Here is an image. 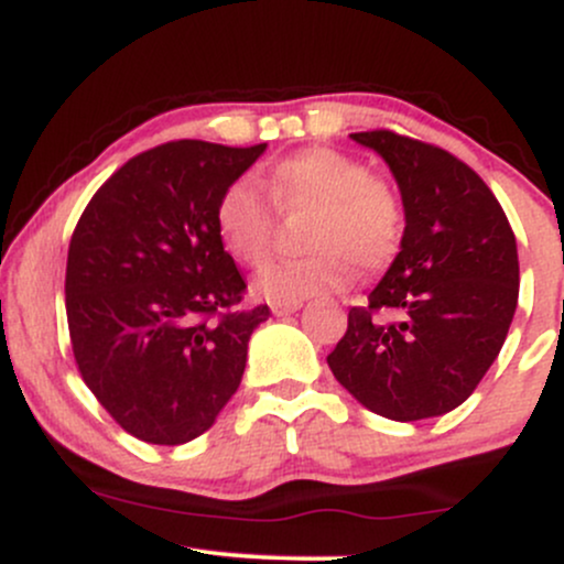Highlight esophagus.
Returning a JSON list of instances; mask_svg holds the SVG:
<instances>
[{
	"label": "esophagus",
	"mask_w": 564,
	"mask_h": 564,
	"mask_svg": "<svg viewBox=\"0 0 564 564\" xmlns=\"http://www.w3.org/2000/svg\"><path fill=\"white\" fill-rule=\"evenodd\" d=\"M300 307H302V302H273L270 304V310H273V315H278V318H281V315L296 313Z\"/></svg>",
	"instance_id": "34e87169"
}]
</instances>
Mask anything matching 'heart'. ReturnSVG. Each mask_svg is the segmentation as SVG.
I'll use <instances>...</instances> for the list:
<instances>
[{"instance_id":"1","label":"heart","mask_w":564,"mask_h":564,"mask_svg":"<svg viewBox=\"0 0 564 564\" xmlns=\"http://www.w3.org/2000/svg\"><path fill=\"white\" fill-rule=\"evenodd\" d=\"M268 193L251 180L225 187L217 204V228L225 246L246 268L270 260L283 215H304L302 243L310 254L270 264L257 278L264 300L300 302L352 281V264L373 273L390 264L403 241V206L392 187L373 177L364 161L310 148L270 166Z\"/></svg>"}]
</instances>
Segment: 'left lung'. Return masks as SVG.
I'll use <instances>...</instances> for the list:
<instances>
[{
	"mask_svg": "<svg viewBox=\"0 0 564 564\" xmlns=\"http://www.w3.org/2000/svg\"><path fill=\"white\" fill-rule=\"evenodd\" d=\"M349 138L387 161L405 230L377 289L349 310L328 368L379 416H443L475 392L509 334L520 294L514 232L480 174L443 148L390 129Z\"/></svg>",
	"mask_w": 564,
	"mask_h": 564,
	"instance_id": "left-lung-1",
	"label": "left lung"
}]
</instances>
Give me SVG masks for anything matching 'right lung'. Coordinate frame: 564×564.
I'll return each mask as SVG.
<instances>
[{"mask_svg":"<svg viewBox=\"0 0 564 564\" xmlns=\"http://www.w3.org/2000/svg\"><path fill=\"white\" fill-rule=\"evenodd\" d=\"M264 148H151L100 185L70 236L76 366L97 403L142 443L204 435L241 384L249 339L270 310H236L246 281L223 246L217 204Z\"/></svg>","mask_w":564,"mask_h":564,"instance_id":"right-lung-1","label":"right lung"}]
</instances>
